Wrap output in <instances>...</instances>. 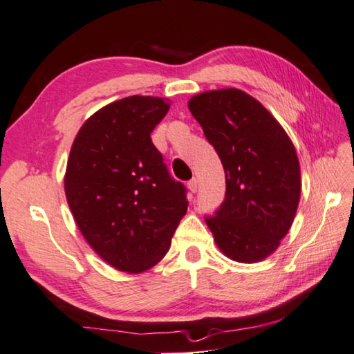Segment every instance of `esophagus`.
<instances>
[{"label":"esophagus","mask_w":354,"mask_h":354,"mask_svg":"<svg viewBox=\"0 0 354 354\" xmlns=\"http://www.w3.org/2000/svg\"><path fill=\"white\" fill-rule=\"evenodd\" d=\"M187 187H189V190L192 194H195L198 190V181H197V178H192L190 179V181L187 183Z\"/></svg>","instance_id":"1"}]
</instances>
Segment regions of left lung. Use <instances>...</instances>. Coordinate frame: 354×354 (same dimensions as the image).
Instances as JSON below:
<instances>
[{
    "instance_id": "left-lung-1",
    "label": "left lung",
    "mask_w": 354,
    "mask_h": 354,
    "mask_svg": "<svg viewBox=\"0 0 354 354\" xmlns=\"http://www.w3.org/2000/svg\"><path fill=\"white\" fill-rule=\"evenodd\" d=\"M189 110L225 170V200L206 225L223 255L265 260L295 221L301 197L296 149L279 121L236 88L197 94Z\"/></svg>"
}]
</instances>
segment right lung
Segmentation results:
<instances>
[{"label":"right lung","mask_w":354,"mask_h":354,"mask_svg":"<svg viewBox=\"0 0 354 354\" xmlns=\"http://www.w3.org/2000/svg\"><path fill=\"white\" fill-rule=\"evenodd\" d=\"M168 109L170 100L153 96L105 105L80 127L67 159L64 190L78 230L124 272L157 265L187 211L186 187L151 140Z\"/></svg>","instance_id":"add662e5"}]
</instances>
